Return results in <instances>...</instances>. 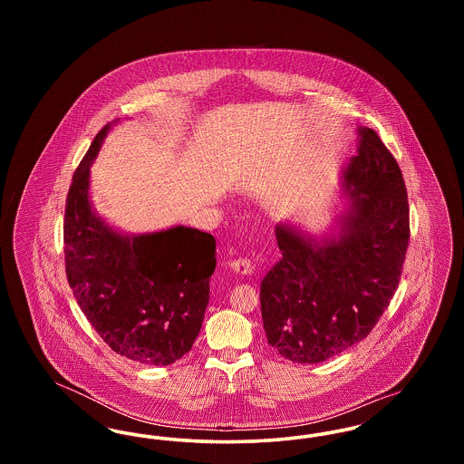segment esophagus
<instances>
[{"instance_id":"esophagus-1","label":"esophagus","mask_w":464,"mask_h":464,"mask_svg":"<svg viewBox=\"0 0 464 464\" xmlns=\"http://www.w3.org/2000/svg\"><path fill=\"white\" fill-rule=\"evenodd\" d=\"M229 267H231L233 271H237L238 275H250V273H252V269H254V266L250 263V259H246V257L233 259V261L229 263Z\"/></svg>"}]
</instances>
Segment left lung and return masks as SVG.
<instances>
[{"mask_svg": "<svg viewBox=\"0 0 464 464\" xmlns=\"http://www.w3.org/2000/svg\"><path fill=\"white\" fill-rule=\"evenodd\" d=\"M344 179L352 207L339 240L313 245L276 226L282 257L261 282L267 343L297 363L325 362L365 339L401 276L411 238L407 189L372 129H360Z\"/></svg>", "mask_w": 464, "mask_h": 464, "instance_id": "8db88e82", "label": "left lung"}]
</instances>
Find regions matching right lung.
<instances>
[{
    "label": "right lung",
    "instance_id": "add662e5",
    "mask_svg": "<svg viewBox=\"0 0 464 464\" xmlns=\"http://www.w3.org/2000/svg\"><path fill=\"white\" fill-rule=\"evenodd\" d=\"M110 125L74 170L64 214L69 287L90 325L114 353L170 365L198 337L216 269V240L193 227L123 237L93 212L90 165Z\"/></svg>",
    "mask_w": 464,
    "mask_h": 464
}]
</instances>
